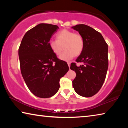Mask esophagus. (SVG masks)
Segmentation results:
<instances>
[{"mask_svg":"<svg viewBox=\"0 0 128 128\" xmlns=\"http://www.w3.org/2000/svg\"><path fill=\"white\" fill-rule=\"evenodd\" d=\"M68 66H69V68H70V62H68Z\"/></svg>","mask_w":128,"mask_h":128,"instance_id":"34e87169","label":"esophagus"}]
</instances>
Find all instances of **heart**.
Here are the masks:
<instances>
[{
    "label": "heart",
    "mask_w": 128,
    "mask_h": 128,
    "mask_svg": "<svg viewBox=\"0 0 128 128\" xmlns=\"http://www.w3.org/2000/svg\"><path fill=\"white\" fill-rule=\"evenodd\" d=\"M56 40H50V48L55 55L60 56L64 50V46L66 51L60 57L63 61H70L74 56L80 55L83 50L84 39L78 33L64 29L56 34Z\"/></svg>",
    "instance_id": "obj_1"
}]
</instances>
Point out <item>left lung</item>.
<instances>
[{"label":"left lung","mask_w":128,"mask_h":128,"mask_svg":"<svg viewBox=\"0 0 128 128\" xmlns=\"http://www.w3.org/2000/svg\"><path fill=\"white\" fill-rule=\"evenodd\" d=\"M83 37L84 49L70 68L76 76L72 81L73 87L78 94L91 97L96 94L102 86L108 66V44L99 32L89 26L79 24L72 27Z\"/></svg>","instance_id":"1"}]
</instances>
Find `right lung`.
I'll return each instance as SVG.
<instances>
[{"mask_svg":"<svg viewBox=\"0 0 128 128\" xmlns=\"http://www.w3.org/2000/svg\"><path fill=\"white\" fill-rule=\"evenodd\" d=\"M59 29L57 25L40 24L28 31L18 49L21 72L30 92L42 98H50L60 88V78L69 67L58 59L49 42Z\"/></svg>","mask_w":128,"mask_h":128,"instance_id":"add662e5","label":"right lung"}]
</instances>
